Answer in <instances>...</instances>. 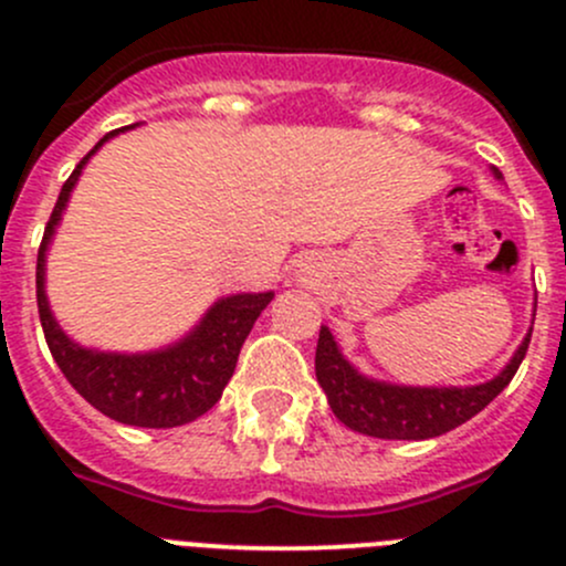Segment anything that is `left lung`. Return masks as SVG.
Returning a JSON list of instances; mask_svg holds the SVG:
<instances>
[{"label":"left lung","instance_id":"obj_1","mask_svg":"<svg viewBox=\"0 0 566 566\" xmlns=\"http://www.w3.org/2000/svg\"><path fill=\"white\" fill-rule=\"evenodd\" d=\"M528 342L531 334L517 347L504 373L490 384L471 386V389H408V386L361 378L342 358L334 336L323 325L315 353V373L331 410L345 427L386 441H424L465 424L471 416L488 408L515 378L517 367L526 358Z\"/></svg>","mask_w":566,"mask_h":566}]
</instances>
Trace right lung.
I'll return each instance as SVG.
<instances>
[{
	"label": "right lung",
	"mask_w": 566,
	"mask_h": 566,
	"mask_svg": "<svg viewBox=\"0 0 566 566\" xmlns=\"http://www.w3.org/2000/svg\"><path fill=\"white\" fill-rule=\"evenodd\" d=\"M117 130L106 134L82 161L76 164L71 177L56 197L51 219L45 224L43 243L38 251V315L43 325L45 342L54 356L56 367L93 408L114 421L134 427H177L193 421L205 410L213 408L221 399V391L235 373L238 353L247 342L251 325L260 312L271 304L273 293L230 295L219 301L205 315L191 336L167 347L161 353L145 356H117V353H95L73 345L49 312L43 290V262L54 227L65 210L71 188L76 186L82 167L101 145Z\"/></svg>",
	"instance_id": "1"
}]
</instances>
